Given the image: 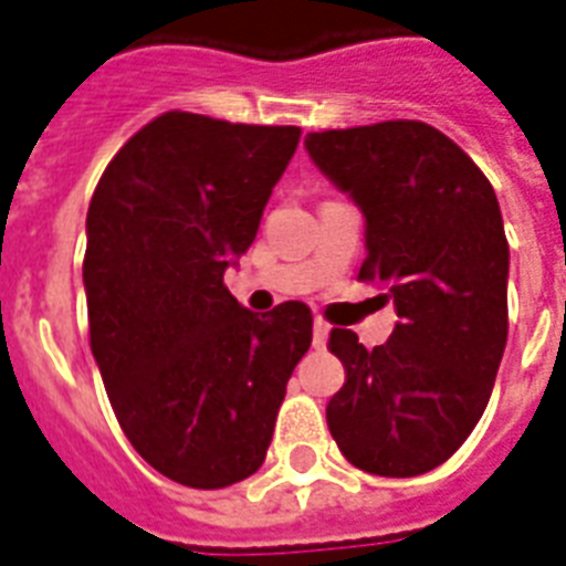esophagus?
<instances>
[{
	"label": "esophagus",
	"mask_w": 566,
	"mask_h": 566,
	"mask_svg": "<svg viewBox=\"0 0 566 566\" xmlns=\"http://www.w3.org/2000/svg\"><path fill=\"white\" fill-rule=\"evenodd\" d=\"M325 343H328V325H325L323 319H316V323H314V346L323 348Z\"/></svg>",
	"instance_id": "34e87169"
}]
</instances>
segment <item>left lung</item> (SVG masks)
I'll use <instances>...</instances> for the list:
<instances>
[{"instance_id":"1","label":"left lung","mask_w":566,"mask_h":566,"mask_svg":"<svg viewBox=\"0 0 566 566\" xmlns=\"http://www.w3.org/2000/svg\"><path fill=\"white\" fill-rule=\"evenodd\" d=\"M319 171L366 214L360 282L384 284V346L331 328L346 384L325 407L343 457L378 476L442 465L476 427L509 334V241L489 177L424 122L307 133Z\"/></svg>"}]
</instances>
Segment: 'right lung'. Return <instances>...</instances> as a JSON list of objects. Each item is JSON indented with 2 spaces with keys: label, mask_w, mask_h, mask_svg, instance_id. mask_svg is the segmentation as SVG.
Listing matches in <instances>:
<instances>
[{
  "label": "right lung",
  "mask_w": 566,
  "mask_h": 566,
  "mask_svg": "<svg viewBox=\"0 0 566 566\" xmlns=\"http://www.w3.org/2000/svg\"><path fill=\"white\" fill-rule=\"evenodd\" d=\"M298 127L168 109L124 142L86 211L90 348L124 436L188 489H227L268 457L311 346L305 302L252 314L227 291Z\"/></svg>",
  "instance_id": "1"
}]
</instances>
